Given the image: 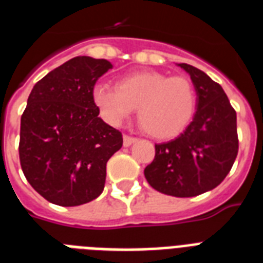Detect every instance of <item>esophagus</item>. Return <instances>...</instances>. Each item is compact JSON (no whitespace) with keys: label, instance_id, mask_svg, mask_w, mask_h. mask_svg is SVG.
Listing matches in <instances>:
<instances>
[{"label":"esophagus","instance_id":"34e87169","mask_svg":"<svg viewBox=\"0 0 263 263\" xmlns=\"http://www.w3.org/2000/svg\"><path fill=\"white\" fill-rule=\"evenodd\" d=\"M136 138H132V136H128V135H124L123 138V144H124V147H129L132 143H135L136 142Z\"/></svg>","mask_w":263,"mask_h":263}]
</instances>
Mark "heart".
I'll return each instance as SVG.
<instances>
[{"instance_id":"obj_1","label":"heart","mask_w":263,"mask_h":263,"mask_svg":"<svg viewBox=\"0 0 263 263\" xmlns=\"http://www.w3.org/2000/svg\"><path fill=\"white\" fill-rule=\"evenodd\" d=\"M92 102L107 124L120 127L138 107L140 125L157 139H169L188 127L196 110V92L183 76L156 71L124 76L117 87L95 84Z\"/></svg>"}]
</instances>
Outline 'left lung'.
Listing matches in <instances>:
<instances>
[{
	"instance_id": "8db88e82",
	"label": "left lung",
	"mask_w": 263,
	"mask_h": 263,
	"mask_svg": "<svg viewBox=\"0 0 263 263\" xmlns=\"http://www.w3.org/2000/svg\"><path fill=\"white\" fill-rule=\"evenodd\" d=\"M196 92V111L185 131L156 144V157L144 169L154 190L177 196H196L216 188L236 160V111L220 84L198 68L177 64Z\"/></svg>"
}]
</instances>
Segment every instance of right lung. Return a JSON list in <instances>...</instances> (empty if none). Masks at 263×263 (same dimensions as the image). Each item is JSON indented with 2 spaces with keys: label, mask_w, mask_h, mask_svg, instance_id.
I'll return each mask as SVG.
<instances>
[{
  "label": "right lung",
  "mask_w": 263,
  "mask_h": 263,
  "mask_svg": "<svg viewBox=\"0 0 263 263\" xmlns=\"http://www.w3.org/2000/svg\"><path fill=\"white\" fill-rule=\"evenodd\" d=\"M107 60L73 57L31 90L20 124L18 156L35 191L59 206H79L101 195L106 164L123 146L92 102V88L111 69Z\"/></svg>",
  "instance_id": "add662e5"
}]
</instances>
